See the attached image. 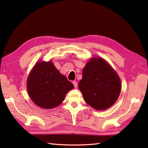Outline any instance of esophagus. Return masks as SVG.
<instances>
[{
	"instance_id": "esophagus-1",
	"label": "esophagus",
	"mask_w": 148,
	"mask_h": 148,
	"mask_svg": "<svg viewBox=\"0 0 148 148\" xmlns=\"http://www.w3.org/2000/svg\"><path fill=\"white\" fill-rule=\"evenodd\" d=\"M72 83H73V84H74V86L75 88H77V87L78 84H77V81H73V82H72Z\"/></svg>"
}]
</instances>
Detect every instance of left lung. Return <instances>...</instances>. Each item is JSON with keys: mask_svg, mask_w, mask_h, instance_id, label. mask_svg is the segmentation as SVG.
I'll list each match as a JSON object with an SVG mask.
<instances>
[{"mask_svg": "<svg viewBox=\"0 0 148 148\" xmlns=\"http://www.w3.org/2000/svg\"><path fill=\"white\" fill-rule=\"evenodd\" d=\"M78 86L88 104L100 111L114 104L121 88L118 74L100 58H92L87 63Z\"/></svg>", "mask_w": 148, "mask_h": 148, "instance_id": "left-lung-1", "label": "left lung"}]
</instances>
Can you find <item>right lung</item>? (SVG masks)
Instances as JSON below:
<instances>
[{
    "label": "right lung",
    "instance_id": "add662e5",
    "mask_svg": "<svg viewBox=\"0 0 148 148\" xmlns=\"http://www.w3.org/2000/svg\"><path fill=\"white\" fill-rule=\"evenodd\" d=\"M74 85L62 75L51 62H38L27 79V90L32 101L44 109H51L64 101Z\"/></svg>",
    "mask_w": 148,
    "mask_h": 148
}]
</instances>
